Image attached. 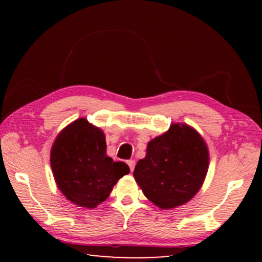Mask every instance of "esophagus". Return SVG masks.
I'll return each instance as SVG.
<instances>
[{
  "instance_id": "esophagus-1",
  "label": "esophagus",
  "mask_w": 262,
  "mask_h": 262,
  "mask_svg": "<svg viewBox=\"0 0 262 262\" xmlns=\"http://www.w3.org/2000/svg\"><path fill=\"white\" fill-rule=\"evenodd\" d=\"M127 164H128V166H129L130 171L134 170V167H135V161H133V159H129V161L127 162Z\"/></svg>"
}]
</instances>
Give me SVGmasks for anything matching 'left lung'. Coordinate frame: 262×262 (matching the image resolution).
Wrapping results in <instances>:
<instances>
[{
    "instance_id": "obj_1",
    "label": "left lung",
    "mask_w": 262,
    "mask_h": 262,
    "mask_svg": "<svg viewBox=\"0 0 262 262\" xmlns=\"http://www.w3.org/2000/svg\"><path fill=\"white\" fill-rule=\"evenodd\" d=\"M209 166L203 137L187 123H172L149 141L145 157L137 162L134 178L149 201L161 209H173L195 196Z\"/></svg>"
}]
</instances>
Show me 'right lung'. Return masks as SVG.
<instances>
[{
	"mask_svg": "<svg viewBox=\"0 0 262 262\" xmlns=\"http://www.w3.org/2000/svg\"><path fill=\"white\" fill-rule=\"evenodd\" d=\"M51 166L57 188L74 205L94 209L110 196L129 166L106 154L104 132L85 118L69 123L55 137Z\"/></svg>",
	"mask_w": 262,
	"mask_h": 262,
	"instance_id": "add662e5",
	"label": "right lung"
}]
</instances>
